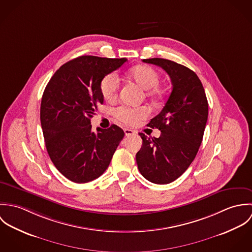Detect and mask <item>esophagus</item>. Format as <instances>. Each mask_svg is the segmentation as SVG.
<instances>
[{
  "label": "esophagus",
  "instance_id": "1",
  "mask_svg": "<svg viewBox=\"0 0 252 252\" xmlns=\"http://www.w3.org/2000/svg\"><path fill=\"white\" fill-rule=\"evenodd\" d=\"M124 133H125V135H126L127 137L133 136V135H136V134H137L136 131H133V130H131V129H124Z\"/></svg>",
  "mask_w": 252,
  "mask_h": 252
}]
</instances>
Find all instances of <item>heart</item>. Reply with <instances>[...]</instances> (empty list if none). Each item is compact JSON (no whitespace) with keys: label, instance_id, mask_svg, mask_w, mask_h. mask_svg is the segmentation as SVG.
I'll list each match as a JSON object with an SVG mask.
<instances>
[{"label":"heart","instance_id":"b5f03b06","mask_svg":"<svg viewBox=\"0 0 252 252\" xmlns=\"http://www.w3.org/2000/svg\"><path fill=\"white\" fill-rule=\"evenodd\" d=\"M129 77L145 90V95L148 97L156 94V86L160 81V74L154 68L141 65L133 68L128 72ZM119 89V81L114 73L105 75L100 82V92L106 101H112L117 97ZM149 114V110L145 107L129 108L119 107L114 110L115 117L126 124L134 125L145 119Z\"/></svg>","mask_w":252,"mask_h":252}]
</instances>
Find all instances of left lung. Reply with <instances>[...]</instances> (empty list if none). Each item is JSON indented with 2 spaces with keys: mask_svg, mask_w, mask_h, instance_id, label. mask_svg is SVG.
<instances>
[{
  "mask_svg": "<svg viewBox=\"0 0 252 252\" xmlns=\"http://www.w3.org/2000/svg\"><path fill=\"white\" fill-rule=\"evenodd\" d=\"M143 61L165 70L173 89L161 112L147 124L159 129L161 136L148 138L140 133L143 145L136 160L146 180L168 184L179 179L196 157L203 141L209 104L201 80L190 69L162 58Z\"/></svg>",
  "mask_w": 252,
  "mask_h": 252,
  "instance_id": "obj_1",
  "label": "left lung"
}]
</instances>
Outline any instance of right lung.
I'll list each match as a JSON object with an SVG mask.
<instances>
[{
    "instance_id": "1",
    "label": "right lung",
    "mask_w": 252,
    "mask_h": 252,
    "mask_svg": "<svg viewBox=\"0 0 252 252\" xmlns=\"http://www.w3.org/2000/svg\"><path fill=\"white\" fill-rule=\"evenodd\" d=\"M126 61L79 56L61 66L44 89L40 123L45 146L57 170L75 183L103 175L124 137L123 130L114 124L92 132L90 119L104 103L102 78Z\"/></svg>"
}]
</instances>
